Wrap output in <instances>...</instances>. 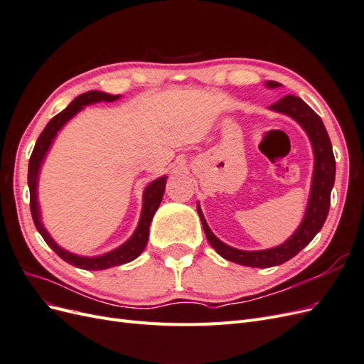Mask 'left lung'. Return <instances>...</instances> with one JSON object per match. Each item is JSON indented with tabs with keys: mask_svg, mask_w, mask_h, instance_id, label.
Masks as SVG:
<instances>
[{
	"mask_svg": "<svg viewBox=\"0 0 364 364\" xmlns=\"http://www.w3.org/2000/svg\"><path fill=\"white\" fill-rule=\"evenodd\" d=\"M266 86L270 87V90H274V87H279L282 85L278 82L269 80L266 82ZM269 109L270 111L293 118L296 123L305 130V134L310 138L313 147L314 170L311 179V190L310 197H308L305 215L299 228L294 230V234L287 241H284L282 245L277 247L264 250H241L228 246L213 234V230L209 229L203 217L200 205L197 203V213L200 215L205 235L209 241V245L215 249L218 255L228 261L237 262L240 266L262 269L279 266V264L291 259L317 235L318 230L322 229L329 211L331 190L336 179V159L333 153V146L331 141H329L328 132L322 123V118L318 117L302 98L296 95H285L277 103L269 106Z\"/></svg>",
	"mask_w": 364,
	"mask_h": 364,
	"instance_id": "left-lung-1",
	"label": "left lung"
}]
</instances>
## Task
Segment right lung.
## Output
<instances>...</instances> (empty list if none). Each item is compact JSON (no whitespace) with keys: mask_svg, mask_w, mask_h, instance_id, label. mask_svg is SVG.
<instances>
[{"mask_svg":"<svg viewBox=\"0 0 364 364\" xmlns=\"http://www.w3.org/2000/svg\"><path fill=\"white\" fill-rule=\"evenodd\" d=\"M121 95H111L102 91H87L68 105L67 109H63L60 114L56 117H53L50 119V123L46 126V129L42 130V134L39 135L35 149H33V153L30 156L28 162V188H30V211L33 222H35V226L38 229V232L42 235V238L46 240V243L58 253V255L67 261L71 266H75L83 270H105L109 267H115L121 266V264H126L134 261L141 255V252L146 249L147 246V240H149V229L151 218L158 211V208L161 205L162 196L165 191V183H167V176H162V178H158L153 182H150L144 193H142V209H141V217L138 226L135 229V232L132 234V237L126 241V243L121 245L119 247L103 253V255L98 257H82V255H75L73 252H68L67 249L60 247L56 241L51 238L48 234V230L46 229L42 223L41 218V208L38 202V182H39V173L42 162L46 159L47 153L53 144L54 138L58 136V132L68 123V121L79 114L82 109L87 105H94V103H100V102H115L118 100Z\"/></svg>","mask_w":364,"mask_h":364,"instance_id":"obj_1","label":"right lung"}]
</instances>
